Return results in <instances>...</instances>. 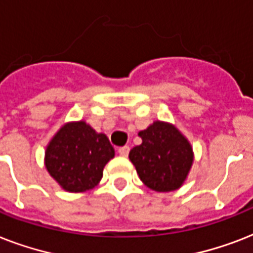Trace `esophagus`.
<instances>
[{
    "label": "esophagus",
    "mask_w": 253,
    "mask_h": 253,
    "mask_svg": "<svg viewBox=\"0 0 253 253\" xmlns=\"http://www.w3.org/2000/svg\"><path fill=\"white\" fill-rule=\"evenodd\" d=\"M128 152H130V147L128 146H125V147H121V148H118V154L121 155V156H123V158L128 156Z\"/></svg>",
    "instance_id": "esophagus-1"
}]
</instances>
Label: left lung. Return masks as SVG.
Listing matches in <instances>:
<instances>
[{
  "instance_id": "obj_1",
  "label": "left lung",
  "mask_w": 253,
  "mask_h": 253,
  "mask_svg": "<svg viewBox=\"0 0 253 253\" xmlns=\"http://www.w3.org/2000/svg\"><path fill=\"white\" fill-rule=\"evenodd\" d=\"M142 144L128 154L139 178L155 192H173L182 186L192 169L194 152L174 125L155 121L139 131Z\"/></svg>"
}]
</instances>
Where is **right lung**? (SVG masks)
Returning a JSON list of instances; mask_svg holds the SVG:
<instances>
[{"instance_id": "right-lung-1", "label": "right lung", "mask_w": 253, "mask_h": 253, "mask_svg": "<svg viewBox=\"0 0 253 253\" xmlns=\"http://www.w3.org/2000/svg\"><path fill=\"white\" fill-rule=\"evenodd\" d=\"M114 155L106 135L77 121L64 123L49 140L44 166L65 192L83 193L99 184L103 168Z\"/></svg>"}]
</instances>
